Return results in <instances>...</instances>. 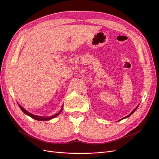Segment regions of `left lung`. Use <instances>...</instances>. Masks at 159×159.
<instances>
[{
	"label": "left lung",
	"instance_id": "1",
	"mask_svg": "<svg viewBox=\"0 0 159 159\" xmlns=\"http://www.w3.org/2000/svg\"><path fill=\"white\" fill-rule=\"evenodd\" d=\"M139 106H137V107L135 108V110H133V111H132V112H131V113H129V115H128V116H125V117L122 118V119H120V120H118V121H120V120H122V119H126V118H128V117H129V116L130 115H132V114H133V113H134V112L135 111V110H136L137 109V107H139Z\"/></svg>",
	"mask_w": 159,
	"mask_h": 159
}]
</instances>
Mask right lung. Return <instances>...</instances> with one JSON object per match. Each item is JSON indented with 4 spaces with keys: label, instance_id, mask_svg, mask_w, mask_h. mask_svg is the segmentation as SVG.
I'll return each mask as SVG.
<instances>
[{
    "label": "right lung",
    "instance_id": "obj_1",
    "mask_svg": "<svg viewBox=\"0 0 159 159\" xmlns=\"http://www.w3.org/2000/svg\"><path fill=\"white\" fill-rule=\"evenodd\" d=\"M19 107L21 109V110H22L25 114L28 115V116H31V118L34 119H35V120H51V119H52L56 117L57 116H58V115H59V114L61 113V111H62V108H63V105H62L61 110L59 112H58V113H57V114H55V115H52V116H37V115H33V114L30 113V112L27 111L26 110L24 109V108H23V107H22L20 105H19Z\"/></svg>",
    "mask_w": 159,
    "mask_h": 159
}]
</instances>
